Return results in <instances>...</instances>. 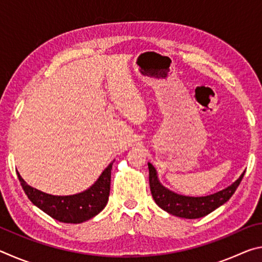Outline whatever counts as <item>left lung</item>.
<instances>
[{
    "label": "left lung",
    "mask_w": 262,
    "mask_h": 262,
    "mask_svg": "<svg viewBox=\"0 0 262 262\" xmlns=\"http://www.w3.org/2000/svg\"><path fill=\"white\" fill-rule=\"evenodd\" d=\"M148 167L150 190L157 206L167 211L168 214L188 220L200 219L210 214L211 211L229 201L245 174V171H244L234 183L217 193L207 195V196H186V195L172 192L165 186H163L158 179L156 168L151 163H148Z\"/></svg>",
    "instance_id": "1"
}]
</instances>
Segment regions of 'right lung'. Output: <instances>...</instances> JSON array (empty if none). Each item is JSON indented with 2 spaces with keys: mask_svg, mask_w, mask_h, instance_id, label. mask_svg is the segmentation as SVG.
Returning <instances> with one entry per match:
<instances>
[{
  "mask_svg": "<svg viewBox=\"0 0 262 262\" xmlns=\"http://www.w3.org/2000/svg\"><path fill=\"white\" fill-rule=\"evenodd\" d=\"M112 165L113 162L101 172L94 185L81 193L73 195L47 194L26 184L19 172H17V176L25 194L34 206L56 221L78 224L98 215L107 205Z\"/></svg>",
  "mask_w": 262,
  "mask_h": 262,
  "instance_id": "obj_1",
  "label": "right lung"
}]
</instances>
